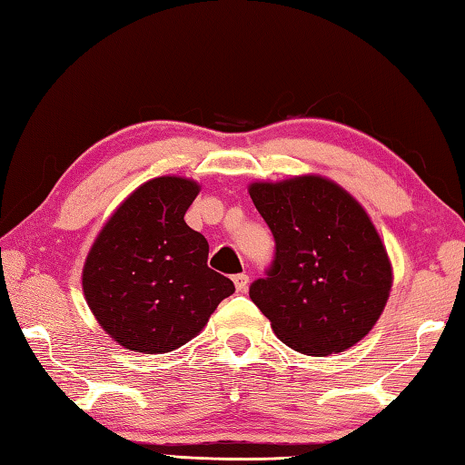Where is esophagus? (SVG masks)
Here are the masks:
<instances>
[{
  "instance_id": "esophagus-1",
  "label": "esophagus",
  "mask_w": 465,
  "mask_h": 465,
  "mask_svg": "<svg viewBox=\"0 0 465 465\" xmlns=\"http://www.w3.org/2000/svg\"><path fill=\"white\" fill-rule=\"evenodd\" d=\"M232 282H234L236 292H239V293H244V292H247L249 275H244V273H236V275H232Z\"/></svg>"
}]
</instances>
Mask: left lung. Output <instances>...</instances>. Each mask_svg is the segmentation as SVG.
Listing matches in <instances>:
<instances>
[{
  "mask_svg": "<svg viewBox=\"0 0 465 465\" xmlns=\"http://www.w3.org/2000/svg\"><path fill=\"white\" fill-rule=\"evenodd\" d=\"M252 204L275 239L265 277L249 287L277 338L308 356L344 352L379 320L391 262L362 206L320 176L252 183Z\"/></svg>",
  "mask_w": 465,
  "mask_h": 465,
  "instance_id": "1",
  "label": "left lung"
}]
</instances>
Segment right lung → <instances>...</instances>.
Returning <instances> with one entry per match:
<instances>
[{"label":"right lung","instance_id":"right-lung-1","mask_svg":"<svg viewBox=\"0 0 465 465\" xmlns=\"http://www.w3.org/2000/svg\"><path fill=\"white\" fill-rule=\"evenodd\" d=\"M198 190L186 178L145 182L109 218L86 257V303L127 350L180 348L234 293L231 279L208 267V241L183 221Z\"/></svg>","mask_w":465,"mask_h":465}]
</instances>
